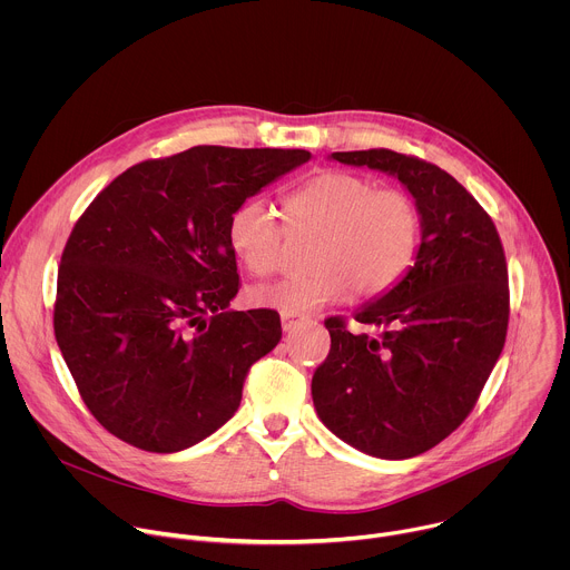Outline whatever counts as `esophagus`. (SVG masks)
Masks as SVG:
<instances>
[{"label": "esophagus", "mask_w": 570, "mask_h": 570, "mask_svg": "<svg viewBox=\"0 0 570 570\" xmlns=\"http://www.w3.org/2000/svg\"><path fill=\"white\" fill-rule=\"evenodd\" d=\"M304 320V315H288V313H282V330L284 332H291L295 324H299Z\"/></svg>", "instance_id": "esophagus-1"}]
</instances>
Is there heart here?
<instances>
[{"mask_svg": "<svg viewBox=\"0 0 570 570\" xmlns=\"http://www.w3.org/2000/svg\"><path fill=\"white\" fill-rule=\"evenodd\" d=\"M284 214L293 232L320 234L308 257L313 271L250 288L257 308L299 315L352 295L381 297L420 250L422 216L413 198L363 176L320 174L284 200ZM227 243L250 273L266 275L279 262L284 227L262 200H246L229 214Z\"/></svg>", "mask_w": 570, "mask_h": 570, "instance_id": "heart-1", "label": "heart"}]
</instances>
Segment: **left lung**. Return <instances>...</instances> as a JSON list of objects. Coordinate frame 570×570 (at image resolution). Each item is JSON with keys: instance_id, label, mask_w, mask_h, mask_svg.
<instances>
[{"instance_id": "obj_1", "label": "left lung", "mask_w": 570, "mask_h": 570, "mask_svg": "<svg viewBox=\"0 0 570 570\" xmlns=\"http://www.w3.org/2000/svg\"><path fill=\"white\" fill-rule=\"evenodd\" d=\"M330 157L396 178L420 209L422 243L405 277L354 313L379 336L324 322L332 352L313 374V405L350 446L415 458L464 422L503 352L505 253L492 218L440 167L387 148Z\"/></svg>"}]
</instances>
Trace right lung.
<instances>
[{
  "label": "right lung",
  "instance_id": "add662e5",
  "mask_svg": "<svg viewBox=\"0 0 570 570\" xmlns=\"http://www.w3.org/2000/svg\"><path fill=\"white\" fill-rule=\"evenodd\" d=\"M311 159L302 148L194 146L115 178L73 225L53 332L90 413L115 438L176 453L238 409L250 365L282 338L238 293L229 214Z\"/></svg>",
  "mask_w": 570,
  "mask_h": 570
}]
</instances>
